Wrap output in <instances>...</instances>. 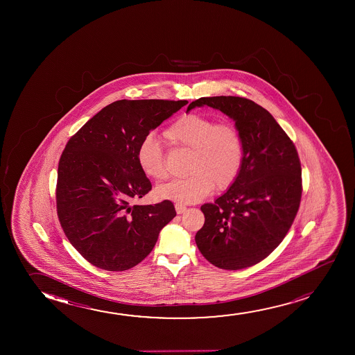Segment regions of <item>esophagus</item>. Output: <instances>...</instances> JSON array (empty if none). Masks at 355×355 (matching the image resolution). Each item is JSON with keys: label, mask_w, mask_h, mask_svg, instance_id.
Wrapping results in <instances>:
<instances>
[{"label": "esophagus", "mask_w": 355, "mask_h": 355, "mask_svg": "<svg viewBox=\"0 0 355 355\" xmlns=\"http://www.w3.org/2000/svg\"><path fill=\"white\" fill-rule=\"evenodd\" d=\"M175 212L178 214H184L185 211H187V206L185 205L182 204H175Z\"/></svg>", "instance_id": "34e87169"}]
</instances>
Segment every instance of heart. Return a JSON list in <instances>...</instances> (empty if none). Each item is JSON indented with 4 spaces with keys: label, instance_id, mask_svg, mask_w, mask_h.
<instances>
[{
    "label": "heart",
    "instance_id": "heart-1",
    "mask_svg": "<svg viewBox=\"0 0 355 355\" xmlns=\"http://www.w3.org/2000/svg\"><path fill=\"white\" fill-rule=\"evenodd\" d=\"M170 146L190 150L187 172L189 175L171 180L156 190L164 200L194 204L209 196L214 188L224 190L236 180L243 168V141L230 122H217L200 114H185L164 131ZM143 175L154 180L167 177L165 154L159 141L146 137L136 151Z\"/></svg>",
    "mask_w": 355,
    "mask_h": 355
}]
</instances>
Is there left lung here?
<instances>
[{"instance_id":"1","label":"left lung","mask_w":355,"mask_h":355,"mask_svg":"<svg viewBox=\"0 0 355 355\" xmlns=\"http://www.w3.org/2000/svg\"><path fill=\"white\" fill-rule=\"evenodd\" d=\"M218 109L243 136V168L214 204H205L195 241L211 264L238 270L268 257L286 236L302 195L301 161L293 141L272 114L246 98L202 97L196 107Z\"/></svg>"}]
</instances>
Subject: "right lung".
<instances>
[{
  "label": "right lung",
  "mask_w": 355,
  "mask_h": 355,
  "mask_svg": "<svg viewBox=\"0 0 355 355\" xmlns=\"http://www.w3.org/2000/svg\"><path fill=\"white\" fill-rule=\"evenodd\" d=\"M187 101H116L70 139L58 165L57 214L70 243L86 261L109 272L141 263L175 217L170 200L132 205L151 190L137 164L144 138Z\"/></svg>",
  "instance_id": "1"
}]
</instances>
